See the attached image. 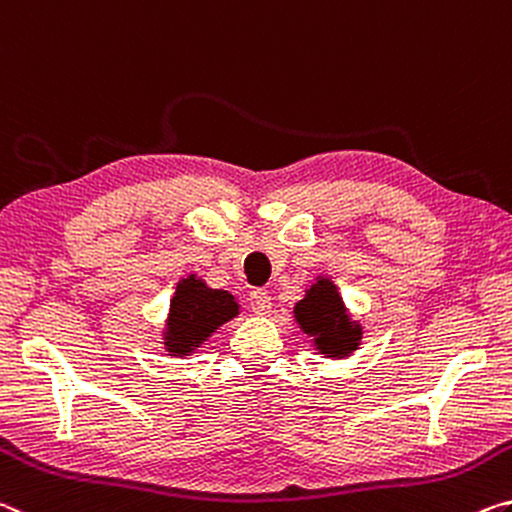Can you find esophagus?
<instances>
[{
  "instance_id": "obj_1",
  "label": "esophagus",
  "mask_w": 512,
  "mask_h": 512,
  "mask_svg": "<svg viewBox=\"0 0 512 512\" xmlns=\"http://www.w3.org/2000/svg\"><path fill=\"white\" fill-rule=\"evenodd\" d=\"M249 306L256 315H267V313H270V308H272V297L267 295L265 290H251Z\"/></svg>"
}]
</instances>
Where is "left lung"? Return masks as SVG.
I'll use <instances>...</instances> for the list:
<instances>
[{
    "label": "left lung",
    "mask_w": 512,
    "mask_h": 512,
    "mask_svg": "<svg viewBox=\"0 0 512 512\" xmlns=\"http://www.w3.org/2000/svg\"><path fill=\"white\" fill-rule=\"evenodd\" d=\"M295 320L304 333L313 335L315 347L329 358H345L358 349L363 329L351 322L338 288L331 279H317L306 297L295 306Z\"/></svg>",
    "instance_id": "8db88e82"
}]
</instances>
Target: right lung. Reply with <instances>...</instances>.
I'll list each match as a JSON object with an SVG mask.
<instances>
[{
	"instance_id": "obj_1",
	"label": "right lung",
	"mask_w": 512,
	"mask_h": 512,
	"mask_svg": "<svg viewBox=\"0 0 512 512\" xmlns=\"http://www.w3.org/2000/svg\"><path fill=\"white\" fill-rule=\"evenodd\" d=\"M238 308L236 297L226 290L208 288L195 274L181 279L170 301L165 349L170 351V356L192 354L217 326L233 320Z\"/></svg>"
}]
</instances>
